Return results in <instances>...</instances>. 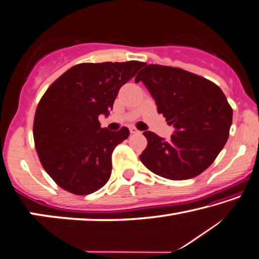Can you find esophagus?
<instances>
[{
	"label": "esophagus",
	"mask_w": 259,
	"mask_h": 259,
	"mask_svg": "<svg viewBox=\"0 0 259 259\" xmlns=\"http://www.w3.org/2000/svg\"><path fill=\"white\" fill-rule=\"evenodd\" d=\"M129 130H130L131 134H138V133H140V131H138L136 128H135V126H130Z\"/></svg>",
	"instance_id": "1"
}]
</instances>
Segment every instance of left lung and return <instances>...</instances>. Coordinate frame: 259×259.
Instances as JSON below:
<instances>
[{"mask_svg":"<svg viewBox=\"0 0 259 259\" xmlns=\"http://www.w3.org/2000/svg\"><path fill=\"white\" fill-rule=\"evenodd\" d=\"M135 78L148 88L175 131L169 140L145 131L140 156L150 171L171 180L194 178L210 166L228 141L233 109L219 86L181 68L144 65Z\"/></svg>","mask_w":259,"mask_h":259,"instance_id":"obj_1","label":"left lung"}]
</instances>
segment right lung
<instances>
[{"label":"right lung","mask_w":259,"mask_h":259,"mask_svg":"<svg viewBox=\"0 0 259 259\" xmlns=\"http://www.w3.org/2000/svg\"><path fill=\"white\" fill-rule=\"evenodd\" d=\"M144 63L79 64L59 76L38 103L34 145L48 175L65 191L87 195L105 186L111 175V153L129 137V129L101 128L119 88Z\"/></svg>","instance_id":"right-lung-1"}]
</instances>
